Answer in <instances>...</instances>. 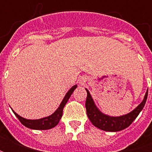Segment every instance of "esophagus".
<instances>
[{
    "mask_svg": "<svg viewBox=\"0 0 152 152\" xmlns=\"http://www.w3.org/2000/svg\"><path fill=\"white\" fill-rule=\"evenodd\" d=\"M87 81V78H86V76H80V79H79V82L80 84H83Z\"/></svg>",
    "mask_w": 152,
    "mask_h": 152,
    "instance_id": "1",
    "label": "esophagus"
}]
</instances>
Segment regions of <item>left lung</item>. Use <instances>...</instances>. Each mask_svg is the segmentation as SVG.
<instances>
[{
	"label": "left lung",
	"instance_id": "1",
	"mask_svg": "<svg viewBox=\"0 0 152 152\" xmlns=\"http://www.w3.org/2000/svg\"><path fill=\"white\" fill-rule=\"evenodd\" d=\"M86 91L88 95H87L85 106L89 120L95 127L108 132H118L129 127L132 121L137 118V116L139 115L140 111L143 110L148 98V91H147L144 100L134 110H132L128 114L120 117H110L104 114L99 110V109L95 105V102L93 101L88 90L86 89Z\"/></svg>",
	"mask_w": 152,
	"mask_h": 152
}]
</instances>
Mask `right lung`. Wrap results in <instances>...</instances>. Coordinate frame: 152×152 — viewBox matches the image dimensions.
<instances>
[{"label":"right lung","mask_w":152,"mask_h":152,"mask_svg":"<svg viewBox=\"0 0 152 152\" xmlns=\"http://www.w3.org/2000/svg\"><path fill=\"white\" fill-rule=\"evenodd\" d=\"M76 87H77V85H74L67 92V94L64 96V99L62 100L61 103L60 104V106L57 108V110L49 117L38 119V120H29V119H26V118L20 117V115H18L17 113L12 110L13 113L23 125L26 126V127L29 128V129L36 130H46L52 129L59 123L60 120H61V118L62 117V113H63V109H64L65 104L67 103V102H68L71 95L74 91V90L76 88Z\"/></svg>","instance_id":"1"}]
</instances>
